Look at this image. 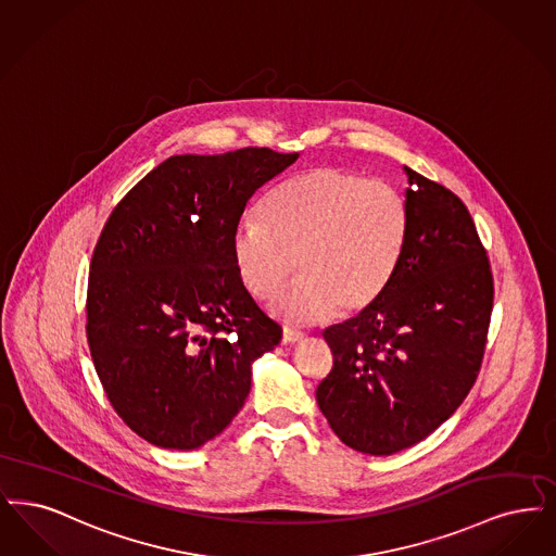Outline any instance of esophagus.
<instances>
[{
  "instance_id": "esophagus-1",
  "label": "esophagus",
  "mask_w": 556,
  "mask_h": 556,
  "mask_svg": "<svg viewBox=\"0 0 556 556\" xmlns=\"http://www.w3.org/2000/svg\"><path fill=\"white\" fill-rule=\"evenodd\" d=\"M305 339L303 332L299 330H292V328H285L282 330V344H292V342H299V340Z\"/></svg>"
}]
</instances>
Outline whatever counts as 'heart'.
Masks as SVG:
<instances>
[{
  "label": "heart",
  "mask_w": 556,
  "mask_h": 556,
  "mask_svg": "<svg viewBox=\"0 0 556 556\" xmlns=\"http://www.w3.org/2000/svg\"><path fill=\"white\" fill-rule=\"evenodd\" d=\"M407 235L409 207L399 189L315 166L267 194L262 217L242 222L232 257L255 299L274 294L299 266L301 278L269 301V312L309 324L374 305L396 271Z\"/></svg>",
  "instance_id": "b5f03b06"
}]
</instances>
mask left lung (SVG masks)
<instances>
[{
    "mask_svg": "<svg viewBox=\"0 0 556 556\" xmlns=\"http://www.w3.org/2000/svg\"><path fill=\"white\" fill-rule=\"evenodd\" d=\"M409 235L384 292L332 326V371L315 390L340 440L394 455L442 426L473 387L492 314V269L465 203L405 166Z\"/></svg>",
    "mask_w": 556,
    "mask_h": 556,
    "instance_id": "8db88e82",
    "label": "left lung"
}]
</instances>
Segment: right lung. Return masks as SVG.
Wrapping results in <instances>:
<instances>
[{
    "label": "right lung",
    "instance_id": "obj_1",
    "mask_svg": "<svg viewBox=\"0 0 556 556\" xmlns=\"http://www.w3.org/2000/svg\"><path fill=\"white\" fill-rule=\"evenodd\" d=\"M296 157L267 147L172 155L108 217L87 340L112 407L147 442L193 451L222 434L251 365L282 339L242 287L232 239L251 197Z\"/></svg>",
    "mask_w": 556,
    "mask_h": 556
}]
</instances>
